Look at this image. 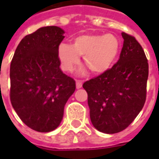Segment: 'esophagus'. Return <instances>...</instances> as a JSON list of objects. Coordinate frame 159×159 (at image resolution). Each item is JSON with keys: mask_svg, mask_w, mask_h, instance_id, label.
Returning a JSON list of instances; mask_svg holds the SVG:
<instances>
[{"mask_svg": "<svg viewBox=\"0 0 159 159\" xmlns=\"http://www.w3.org/2000/svg\"><path fill=\"white\" fill-rule=\"evenodd\" d=\"M76 87L77 89H81L83 87V82L82 81H79V80H76Z\"/></svg>", "mask_w": 159, "mask_h": 159, "instance_id": "1", "label": "esophagus"}]
</instances>
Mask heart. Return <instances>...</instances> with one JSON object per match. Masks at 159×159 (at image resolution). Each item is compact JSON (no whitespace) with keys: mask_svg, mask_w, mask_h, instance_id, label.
Wrapping results in <instances>:
<instances>
[{"mask_svg":"<svg viewBox=\"0 0 159 159\" xmlns=\"http://www.w3.org/2000/svg\"><path fill=\"white\" fill-rule=\"evenodd\" d=\"M119 40L112 34L82 35L74 38L70 46L60 44L58 56L63 70L72 71L80 63L83 62L94 74H103L111 68L118 55ZM83 70H80L83 73Z\"/></svg>","mask_w":159,"mask_h":159,"instance_id":"b5f03b06","label":"heart"}]
</instances>
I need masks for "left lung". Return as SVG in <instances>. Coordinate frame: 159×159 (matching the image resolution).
<instances>
[{"label":"left lung","mask_w":159,"mask_h":159,"mask_svg":"<svg viewBox=\"0 0 159 159\" xmlns=\"http://www.w3.org/2000/svg\"><path fill=\"white\" fill-rule=\"evenodd\" d=\"M122 36L123 46L117 64L83 85L92 124L105 134L125 129L142 110L147 96L146 54L134 36L124 32Z\"/></svg>","instance_id":"left-lung-1"}]
</instances>
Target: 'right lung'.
I'll use <instances>...</instances> for the list:
<instances>
[{"label": "right lung", "mask_w": 159, "mask_h": 159, "mask_svg": "<svg viewBox=\"0 0 159 159\" xmlns=\"http://www.w3.org/2000/svg\"><path fill=\"white\" fill-rule=\"evenodd\" d=\"M58 26L42 27L25 36L10 66V100L23 123L47 133L57 129L76 82L60 69L58 48L65 38Z\"/></svg>", "instance_id": "add662e5"}]
</instances>
